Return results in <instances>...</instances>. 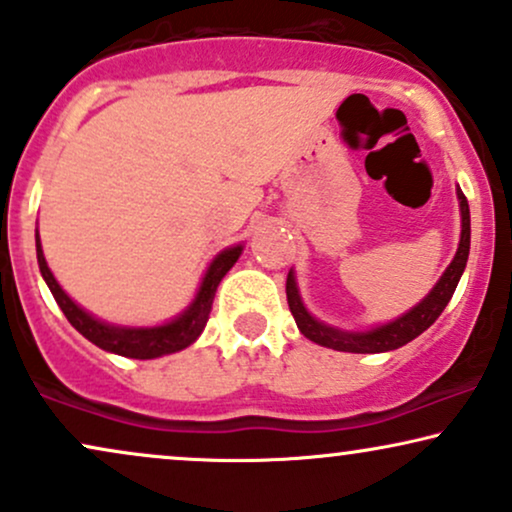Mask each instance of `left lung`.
Returning <instances> with one entry per match:
<instances>
[{
    "label": "left lung",
    "mask_w": 512,
    "mask_h": 512,
    "mask_svg": "<svg viewBox=\"0 0 512 512\" xmlns=\"http://www.w3.org/2000/svg\"><path fill=\"white\" fill-rule=\"evenodd\" d=\"M458 200H460V221H463V231H460V243L458 252H455L453 262L448 264V269L443 276L436 281V286L429 291L427 298L422 303H417L410 312H405L403 317L393 319L389 324L374 326L369 331H341L334 326L322 324L307 312L298 293V283H295L293 272H288L286 279V298L288 307H291L295 324H298L300 334L310 341L319 343L324 348L341 350V353H386V350H396L405 343H410L412 338H417L422 331H427L439 315L443 307L448 305V300L453 298L455 286H458L460 276L465 272L467 255H470V205H467V197L463 190L458 188Z\"/></svg>",
    "instance_id": "8db88e82"
}]
</instances>
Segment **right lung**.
Segmentation results:
<instances>
[{
  "label": "right lung",
  "instance_id": "add662e5",
  "mask_svg": "<svg viewBox=\"0 0 512 512\" xmlns=\"http://www.w3.org/2000/svg\"><path fill=\"white\" fill-rule=\"evenodd\" d=\"M35 248H38L42 279L47 281L49 291H52L54 300H57V305L61 307V312L69 319L73 329L80 331L97 348L123 357H135V360H152V357L178 353V350L195 343L197 336L205 329L209 312H212L217 286L226 276V272L238 262L240 252H243V245H233V248L221 250L207 267L205 276H202V283L197 288L193 303L188 305V310L183 315L171 319V322L159 326H114L92 317L90 312H85L83 307L73 303L69 295L64 293V288L59 286L54 274L49 272L45 255H42L40 236H35Z\"/></svg>",
  "mask_w": 512,
  "mask_h": 512
}]
</instances>
